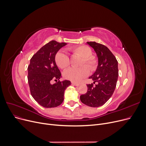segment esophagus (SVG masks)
<instances>
[{"label": "esophagus", "mask_w": 146, "mask_h": 146, "mask_svg": "<svg viewBox=\"0 0 146 146\" xmlns=\"http://www.w3.org/2000/svg\"><path fill=\"white\" fill-rule=\"evenodd\" d=\"M71 84H72V85H75V86H76V85H78V82H73V81L71 82Z\"/></svg>", "instance_id": "obj_1"}]
</instances>
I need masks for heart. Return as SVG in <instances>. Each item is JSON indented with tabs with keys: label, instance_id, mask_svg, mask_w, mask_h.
Masks as SVG:
<instances>
[{
	"label": "heart",
	"instance_id": "heart-1",
	"mask_svg": "<svg viewBox=\"0 0 146 146\" xmlns=\"http://www.w3.org/2000/svg\"><path fill=\"white\" fill-rule=\"evenodd\" d=\"M69 49L74 54L81 56L82 59L80 63L81 68H70L64 72V75L66 79L79 81L89 74L90 70L94 71L96 70L98 60L95 56L91 55L92 50L90 47L80 45L71 47ZM55 60L56 65L62 69H65L70 65V58L63 51H59L56 54Z\"/></svg>",
	"mask_w": 146,
	"mask_h": 146
}]
</instances>
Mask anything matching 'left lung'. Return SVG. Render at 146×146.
Segmentation results:
<instances>
[{
	"instance_id": "left-lung-1",
	"label": "left lung",
	"mask_w": 146,
	"mask_h": 146,
	"mask_svg": "<svg viewBox=\"0 0 146 146\" xmlns=\"http://www.w3.org/2000/svg\"><path fill=\"white\" fill-rule=\"evenodd\" d=\"M97 54L98 64L97 68L90 79L92 83L87 84L88 91L80 96L81 101L91 107L104 105L112 96L116 87L118 76V62L115 56L104 45L96 42H87Z\"/></svg>"
}]
</instances>
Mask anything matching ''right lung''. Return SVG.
Returning <instances> with one entry per match:
<instances>
[{
    "label": "right lung",
    "instance_id": "1",
    "mask_svg": "<svg viewBox=\"0 0 146 146\" xmlns=\"http://www.w3.org/2000/svg\"><path fill=\"white\" fill-rule=\"evenodd\" d=\"M67 44L51 40L33 55L28 67L31 94L39 104L45 108L56 107L64 101V92L71 81H60L61 73L56 64L58 51ZM51 80H58L51 84Z\"/></svg>",
    "mask_w": 146,
    "mask_h": 146
}]
</instances>
